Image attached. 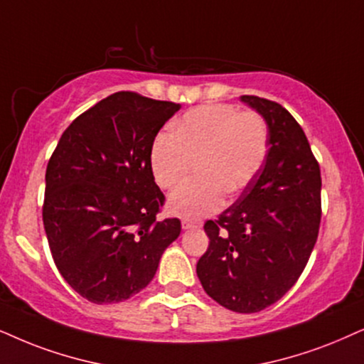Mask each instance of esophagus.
I'll list each match as a JSON object with an SVG mask.
<instances>
[{"instance_id": "34e87169", "label": "esophagus", "mask_w": 364, "mask_h": 364, "mask_svg": "<svg viewBox=\"0 0 364 364\" xmlns=\"http://www.w3.org/2000/svg\"><path fill=\"white\" fill-rule=\"evenodd\" d=\"M181 227H183V230H196V228L201 227V223L200 222H193V220H183Z\"/></svg>"}]
</instances>
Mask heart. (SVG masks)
<instances>
[{"label": "heart", "instance_id": "1", "mask_svg": "<svg viewBox=\"0 0 364 364\" xmlns=\"http://www.w3.org/2000/svg\"><path fill=\"white\" fill-rule=\"evenodd\" d=\"M267 124L259 114L227 104L201 105L159 136L151 149V171L164 190L181 185L200 166L201 179L174 191L168 210L186 220L223 208L225 193L238 196L259 174L267 154Z\"/></svg>", "mask_w": 364, "mask_h": 364}]
</instances>
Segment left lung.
Masks as SVG:
<instances>
[{"label": "left lung", "instance_id": "left-lung-1", "mask_svg": "<svg viewBox=\"0 0 364 364\" xmlns=\"http://www.w3.org/2000/svg\"><path fill=\"white\" fill-rule=\"evenodd\" d=\"M240 100L264 117L269 151L235 203L205 223L210 245L196 274L220 306L250 314L277 302L309 260L321 222V171L289 110L255 95Z\"/></svg>", "mask_w": 364, "mask_h": 364}]
</instances>
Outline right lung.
Returning a JSON list of instances; mask_svg holds the SVG:
<instances>
[{
  "mask_svg": "<svg viewBox=\"0 0 364 364\" xmlns=\"http://www.w3.org/2000/svg\"><path fill=\"white\" fill-rule=\"evenodd\" d=\"M181 105L116 92L60 137L45 174L43 225L58 272L94 304L122 302L153 280L179 237L156 220L164 195L151 171L159 129Z\"/></svg>",
  "mask_w": 364,
  "mask_h": 364,
  "instance_id": "1",
  "label": "right lung"
}]
</instances>
